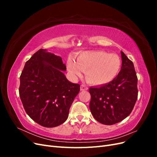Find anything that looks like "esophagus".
<instances>
[{"instance_id": "1", "label": "esophagus", "mask_w": 157, "mask_h": 157, "mask_svg": "<svg viewBox=\"0 0 157 157\" xmlns=\"http://www.w3.org/2000/svg\"><path fill=\"white\" fill-rule=\"evenodd\" d=\"M88 90V87L86 86V85L82 84L81 86H80V90H81V91H84V90Z\"/></svg>"}]
</instances>
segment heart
I'll return each mask as SVG.
<instances>
[{
    "label": "heart",
    "mask_w": 157,
    "mask_h": 157,
    "mask_svg": "<svg viewBox=\"0 0 157 157\" xmlns=\"http://www.w3.org/2000/svg\"><path fill=\"white\" fill-rule=\"evenodd\" d=\"M122 61L115 54L103 51H86L77 57V61L69 59L67 68L75 78L81 77L83 71L87 81L96 86L112 82L119 73Z\"/></svg>",
    "instance_id": "1"
}]
</instances>
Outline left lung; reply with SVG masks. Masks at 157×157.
Wrapping results in <instances>:
<instances>
[{
  "mask_svg": "<svg viewBox=\"0 0 157 157\" xmlns=\"http://www.w3.org/2000/svg\"><path fill=\"white\" fill-rule=\"evenodd\" d=\"M122 67L112 82L90 87V109L95 119L105 125L124 120L131 113L137 98V78L132 61L121 51Z\"/></svg>",
  "mask_w": 157,
  "mask_h": 157,
  "instance_id": "8db88e82",
  "label": "left lung"
}]
</instances>
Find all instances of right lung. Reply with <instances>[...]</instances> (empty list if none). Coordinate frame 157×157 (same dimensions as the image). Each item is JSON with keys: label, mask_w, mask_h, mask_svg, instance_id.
I'll return each instance as SVG.
<instances>
[{"label": "right lung", "mask_w": 157, "mask_h": 157, "mask_svg": "<svg viewBox=\"0 0 157 157\" xmlns=\"http://www.w3.org/2000/svg\"><path fill=\"white\" fill-rule=\"evenodd\" d=\"M62 58L40 49L25 64L20 76V96L28 115L38 124L53 128L67 119L69 109L80 91L63 71Z\"/></svg>", "instance_id": "right-lung-1"}]
</instances>
